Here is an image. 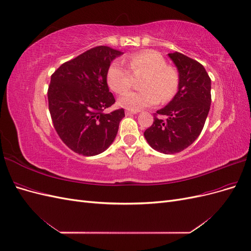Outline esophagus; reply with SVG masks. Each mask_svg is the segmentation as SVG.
Returning a JSON list of instances; mask_svg holds the SVG:
<instances>
[{"instance_id":"34e87169","label":"esophagus","mask_w":251,"mask_h":251,"mask_svg":"<svg viewBox=\"0 0 251 251\" xmlns=\"http://www.w3.org/2000/svg\"><path fill=\"white\" fill-rule=\"evenodd\" d=\"M138 111H132V110H126V115H132V114H137Z\"/></svg>"}]
</instances>
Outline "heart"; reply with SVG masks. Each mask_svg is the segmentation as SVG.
Wrapping results in <instances>:
<instances>
[{
	"instance_id": "b5f03b06",
	"label": "heart",
	"mask_w": 251,
	"mask_h": 251,
	"mask_svg": "<svg viewBox=\"0 0 251 251\" xmlns=\"http://www.w3.org/2000/svg\"><path fill=\"white\" fill-rule=\"evenodd\" d=\"M126 63L134 74H144L137 92H128L119 98L121 107L132 111L156 105L159 101L171 100L177 93L179 74L166 65L165 58L156 51H140L126 57ZM107 82L117 94L126 93L132 87V75L119 60H114L107 71Z\"/></svg>"
}]
</instances>
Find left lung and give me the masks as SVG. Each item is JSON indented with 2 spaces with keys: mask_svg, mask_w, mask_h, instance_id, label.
<instances>
[{
  "mask_svg": "<svg viewBox=\"0 0 251 251\" xmlns=\"http://www.w3.org/2000/svg\"><path fill=\"white\" fill-rule=\"evenodd\" d=\"M169 56L179 72L178 92L155 113L154 123L144 132V137L160 153L176 154L191 146L203 130L210 109L211 81L197 60L179 52L169 53Z\"/></svg>",
  "mask_w": 251,
  "mask_h": 251,
  "instance_id": "obj_1",
  "label": "left lung"
}]
</instances>
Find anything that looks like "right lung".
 Masks as SVG:
<instances>
[{
  "instance_id": "right-lung-1",
  "label": "right lung",
  "mask_w": 251,
  "mask_h": 251,
  "mask_svg": "<svg viewBox=\"0 0 251 251\" xmlns=\"http://www.w3.org/2000/svg\"><path fill=\"white\" fill-rule=\"evenodd\" d=\"M120 54L107 46L91 48L51 75L48 103L53 126L66 146L79 155L95 156L107 150L125 117L124 109L103 113L115 103L107 71Z\"/></svg>"
}]
</instances>
